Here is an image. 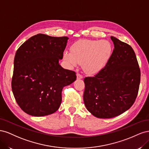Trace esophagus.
Instances as JSON below:
<instances>
[{
  "instance_id": "34e87169",
  "label": "esophagus",
  "mask_w": 149,
  "mask_h": 149,
  "mask_svg": "<svg viewBox=\"0 0 149 149\" xmlns=\"http://www.w3.org/2000/svg\"><path fill=\"white\" fill-rule=\"evenodd\" d=\"M76 76H77V79H82L83 78V76L81 74H80L79 73H78L77 74H76Z\"/></svg>"
}]
</instances>
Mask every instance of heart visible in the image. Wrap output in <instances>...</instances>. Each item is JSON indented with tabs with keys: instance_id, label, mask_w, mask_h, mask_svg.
<instances>
[{
	"instance_id": "heart-1",
	"label": "heart",
	"mask_w": 149,
	"mask_h": 149,
	"mask_svg": "<svg viewBox=\"0 0 149 149\" xmlns=\"http://www.w3.org/2000/svg\"><path fill=\"white\" fill-rule=\"evenodd\" d=\"M111 52V44L107 40H82L72 45L71 52L66 50L63 58L70 66L82 63L86 73L94 74L105 66Z\"/></svg>"
}]
</instances>
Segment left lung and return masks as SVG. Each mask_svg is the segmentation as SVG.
<instances>
[{
  "label": "left lung",
  "mask_w": 149,
  "mask_h": 149,
  "mask_svg": "<svg viewBox=\"0 0 149 149\" xmlns=\"http://www.w3.org/2000/svg\"><path fill=\"white\" fill-rule=\"evenodd\" d=\"M111 38L114 48L106 66L93 77L84 79L85 106L98 118H112L128 110L136 101L141 81L132 48L114 37Z\"/></svg>",
  "instance_id": "8db88e82"
}]
</instances>
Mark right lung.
Wrapping results in <instances>:
<instances>
[{
	"mask_svg": "<svg viewBox=\"0 0 149 149\" xmlns=\"http://www.w3.org/2000/svg\"><path fill=\"white\" fill-rule=\"evenodd\" d=\"M68 40L39 33L17 50L12 89L25 113L40 117L55 112L61 105L63 88L76 79L74 71L59 64Z\"/></svg>",
	"mask_w": 149,
	"mask_h": 149,
	"instance_id": "add662e5",
	"label": "right lung"
}]
</instances>
